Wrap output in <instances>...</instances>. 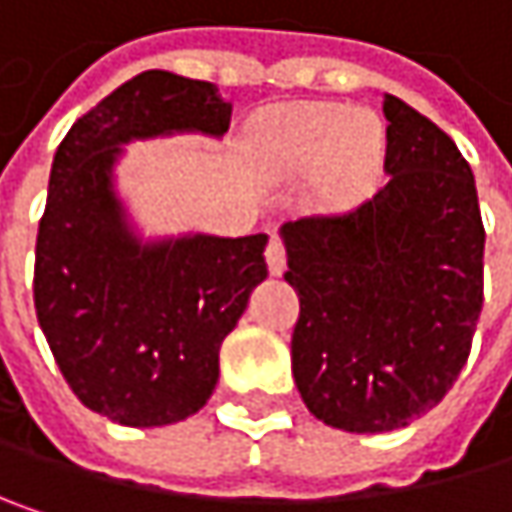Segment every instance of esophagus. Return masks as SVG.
<instances>
[{
	"instance_id": "obj_1",
	"label": "esophagus",
	"mask_w": 512,
	"mask_h": 512,
	"mask_svg": "<svg viewBox=\"0 0 512 512\" xmlns=\"http://www.w3.org/2000/svg\"><path fill=\"white\" fill-rule=\"evenodd\" d=\"M266 266H269V272H272V275H281V272L287 269L284 243H281L278 237H272V240H269V246H266Z\"/></svg>"
}]
</instances>
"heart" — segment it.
I'll list each match as a JSON object with an SVG mask.
<instances>
[{
	"instance_id": "1",
	"label": "heart",
	"mask_w": 512,
	"mask_h": 512,
	"mask_svg": "<svg viewBox=\"0 0 512 512\" xmlns=\"http://www.w3.org/2000/svg\"><path fill=\"white\" fill-rule=\"evenodd\" d=\"M249 148L272 180L311 174V204L341 213L356 207L376 180L382 127L370 112L344 103H290L257 118Z\"/></svg>"
}]
</instances>
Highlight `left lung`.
I'll use <instances>...</instances> for the list:
<instances>
[{
  "mask_svg": "<svg viewBox=\"0 0 512 512\" xmlns=\"http://www.w3.org/2000/svg\"><path fill=\"white\" fill-rule=\"evenodd\" d=\"M388 183L358 210L281 225L299 293L290 356L314 418L388 433L454 388L483 308L471 165L430 118L385 97Z\"/></svg>",
  "mask_w": 512,
  "mask_h": 512,
  "instance_id": "left-lung-1",
  "label": "left lung"
}]
</instances>
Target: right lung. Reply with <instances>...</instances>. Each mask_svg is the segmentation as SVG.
<instances>
[{
    "label": "right lung",
    "instance_id": "obj_1",
    "mask_svg": "<svg viewBox=\"0 0 512 512\" xmlns=\"http://www.w3.org/2000/svg\"><path fill=\"white\" fill-rule=\"evenodd\" d=\"M213 82L145 70L82 115L52 156L35 246V311L58 370L97 415L165 427L219 382V350L266 278V234H145L118 189L124 145L222 139Z\"/></svg>",
    "mask_w": 512,
    "mask_h": 512
}]
</instances>
